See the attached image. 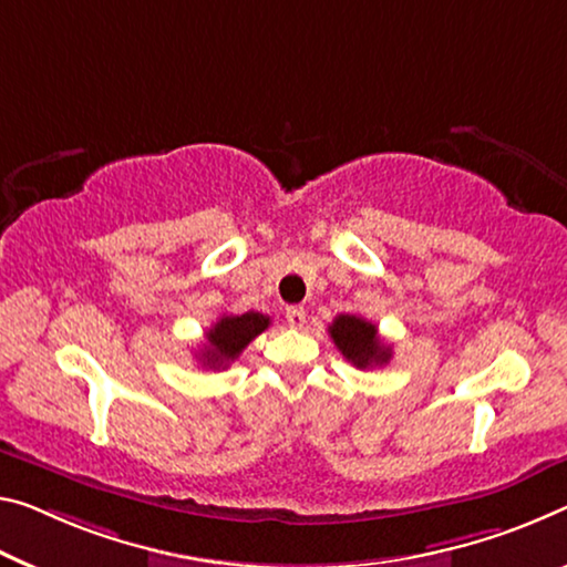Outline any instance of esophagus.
Wrapping results in <instances>:
<instances>
[{"mask_svg":"<svg viewBox=\"0 0 567 567\" xmlns=\"http://www.w3.org/2000/svg\"><path fill=\"white\" fill-rule=\"evenodd\" d=\"M286 321H289V327L301 329L307 324V311H303V307H289L286 309Z\"/></svg>","mask_w":567,"mask_h":567,"instance_id":"1","label":"esophagus"}]
</instances>
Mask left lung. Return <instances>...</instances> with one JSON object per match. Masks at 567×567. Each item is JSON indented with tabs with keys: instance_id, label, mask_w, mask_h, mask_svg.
I'll list each match as a JSON object with an SVG mask.
<instances>
[{
	"instance_id": "8db88e82",
	"label": "left lung",
	"mask_w": 567,
	"mask_h": 567,
	"mask_svg": "<svg viewBox=\"0 0 567 567\" xmlns=\"http://www.w3.org/2000/svg\"><path fill=\"white\" fill-rule=\"evenodd\" d=\"M337 350L347 357V362H352L354 368H382L390 362L393 350L382 342L378 334V327L372 321L357 317V313H339L329 327Z\"/></svg>"
}]
</instances>
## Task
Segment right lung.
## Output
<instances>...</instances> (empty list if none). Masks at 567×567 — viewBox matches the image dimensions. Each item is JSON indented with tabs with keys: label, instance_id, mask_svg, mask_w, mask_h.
Returning a JSON list of instances; mask_svg holds the SVG:
<instances>
[{
	"label": "right lung",
	"instance_id": "1",
	"mask_svg": "<svg viewBox=\"0 0 567 567\" xmlns=\"http://www.w3.org/2000/svg\"><path fill=\"white\" fill-rule=\"evenodd\" d=\"M268 324H271V317L260 311L225 313L205 332L207 342L199 352V362L210 370L228 368L260 332H266Z\"/></svg>",
	"mask_w": 567,
	"mask_h": 567
}]
</instances>
